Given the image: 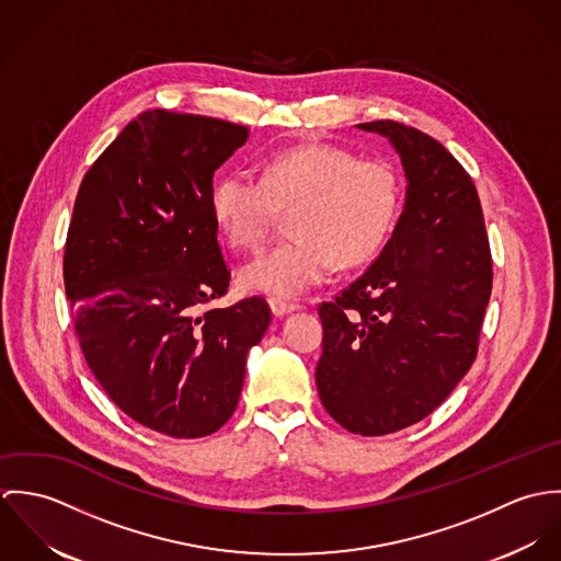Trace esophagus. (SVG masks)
Returning <instances> with one entry per match:
<instances>
[{"label":"esophagus","mask_w":561,"mask_h":561,"mask_svg":"<svg viewBox=\"0 0 561 561\" xmlns=\"http://www.w3.org/2000/svg\"><path fill=\"white\" fill-rule=\"evenodd\" d=\"M270 309H272V313H274L276 318H283V316L296 311L298 307L291 305V302H287V300H283V298H270Z\"/></svg>","instance_id":"34e87169"}]
</instances>
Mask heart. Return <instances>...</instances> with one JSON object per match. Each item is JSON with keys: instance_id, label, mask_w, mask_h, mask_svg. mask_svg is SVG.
Listing matches in <instances>:
<instances>
[{"instance_id": "1", "label": "heart", "mask_w": 561, "mask_h": 561, "mask_svg": "<svg viewBox=\"0 0 561 561\" xmlns=\"http://www.w3.org/2000/svg\"><path fill=\"white\" fill-rule=\"evenodd\" d=\"M211 214L233 248L256 250L280 209H291V240L241 267L245 289L298 298L323 285L336 265L371 261L400 218L401 181L393 163L363 160L334 145H302L267 156L261 174L229 170L214 181Z\"/></svg>"}]
</instances>
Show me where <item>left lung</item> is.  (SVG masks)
Masks as SVG:
<instances>
[{
    "instance_id": "8db88e82",
    "label": "left lung",
    "mask_w": 561,
    "mask_h": 561,
    "mask_svg": "<svg viewBox=\"0 0 561 561\" xmlns=\"http://www.w3.org/2000/svg\"><path fill=\"white\" fill-rule=\"evenodd\" d=\"M391 140L408 179L393 238L332 302L316 382L325 412L385 436L434 412L478 356L492 289L480 196L438 140L396 121L358 125Z\"/></svg>"
}]
</instances>
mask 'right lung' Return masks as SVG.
<instances>
[{"mask_svg":"<svg viewBox=\"0 0 561 561\" xmlns=\"http://www.w3.org/2000/svg\"><path fill=\"white\" fill-rule=\"evenodd\" d=\"M248 136L220 118L142 112L76 198L65 289L83 358L127 416L172 438L214 434L233 416L245 354L272 321L261 296L211 307L231 285L214 172Z\"/></svg>","mask_w":561,"mask_h":561,"instance_id":"1","label":"right lung"}]
</instances>
